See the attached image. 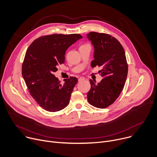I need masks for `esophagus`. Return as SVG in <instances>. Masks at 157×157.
<instances>
[{"mask_svg": "<svg viewBox=\"0 0 157 157\" xmlns=\"http://www.w3.org/2000/svg\"><path fill=\"white\" fill-rule=\"evenodd\" d=\"M84 79H85V78H84V77H80V78L78 79V81L80 82V81H83V80H84Z\"/></svg>", "mask_w": 157, "mask_h": 157, "instance_id": "1", "label": "esophagus"}]
</instances>
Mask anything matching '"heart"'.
<instances>
[{"label":"heart","instance_id":"b5f03b06","mask_svg":"<svg viewBox=\"0 0 157 157\" xmlns=\"http://www.w3.org/2000/svg\"><path fill=\"white\" fill-rule=\"evenodd\" d=\"M88 44H84V45H82V46H84V45H88Z\"/></svg>","mask_w":157,"mask_h":157}]
</instances>
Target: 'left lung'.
Segmentation results:
<instances>
[{
    "label": "left lung",
    "mask_w": 157,
    "mask_h": 157,
    "mask_svg": "<svg viewBox=\"0 0 157 157\" xmlns=\"http://www.w3.org/2000/svg\"><path fill=\"white\" fill-rule=\"evenodd\" d=\"M87 36L94 47L91 66H101L99 73L104 78L98 84L89 80L87 98L91 105L104 109L115 102L124 89L128 73L125 53L121 43L109 34L92 32Z\"/></svg>",
    "instance_id": "left-lung-1"
}]
</instances>
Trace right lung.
Instances as JSON below:
<instances>
[{"label": "right lung", "mask_w": 157, "mask_h": 157, "mask_svg": "<svg viewBox=\"0 0 157 157\" xmlns=\"http://www.w3.org/2000/svg\"><path fill=\"white\" fill-rule=\"evenodd\" d=\"M82 38L76 33L44 35L35 40L28 48L22 64V76L32 97L44 110L57 112L69 104L78 79L71 76L62 84L53 73L58 64L64 63L66 50Z\"/></svg>", "instance_id": "obj_1"}]
</instances>
